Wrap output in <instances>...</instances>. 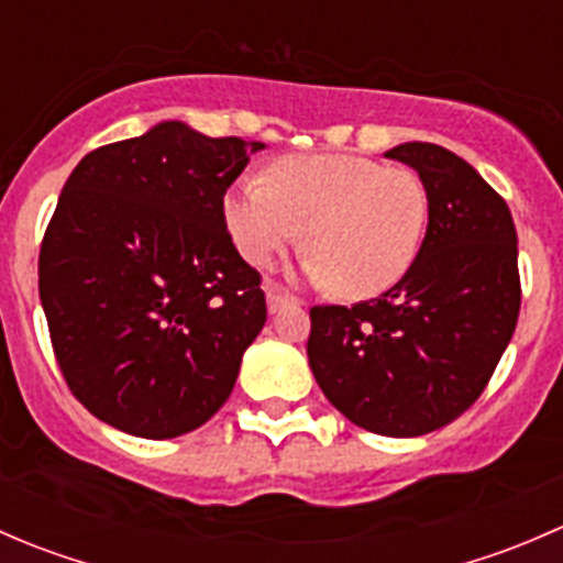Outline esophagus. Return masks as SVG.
Returning <instances> with one entry per match:
<instances>
[{
	"label": "esophagus",
	"mask_w": 563,
	"mask_h": 563,
	"mask_svg": "<svg viewBox=\"0 0 563 563\" xmlns=\"http://www.w3.org/2000/svg\"><path fill=\"white\" fill-rule=\"evenodd\" d=\"M291 302L294 299H288L286 294L277 291L275 286H266V308H269V313H280V310Z\"/></svg>",
	"instance_id": "1"
}]
</instances>
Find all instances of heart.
Segmentation results:
<instances>
[{
    "instance_id": "b5f03b06",
    "label": "heart",
    "mask_w": 563,
    "mask_h": 563,
    "mask_svg": "<svg viewBox=\"0 0 563 563\" xmlns=\"http://www.w3.org/2000/svg\"><path fill=\"white\" fill-rule=\"evenodd\" d=\"M225 225L247 264L266 269L302 245L305 277L371 299L408 275L428 231V190L411 168L356 155H291L225 196Z\"/></svg>"
}]
</instances>
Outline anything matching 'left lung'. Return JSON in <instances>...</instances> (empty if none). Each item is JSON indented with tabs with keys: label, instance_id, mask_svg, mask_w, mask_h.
<instances>
[{
	"label": "left lung",
	"instance_id": "8db88e82",
	"mask_svg": "<svg viewBox=\"0 0 563 563\" xmlns=\"http://www.w3.org/2000/svg\"><path fill=\"white\" fill-rule=\"evenodd\" d=\"M428 190V231L397 286L354 308L310 310L308 360L327 400L391 439L433 433L490 382L520 313L518 234L507 201L439 144L387 152Z\"/></svg>",
	"mask_w": 563,
	"mask_h": 563
}]
</instances>
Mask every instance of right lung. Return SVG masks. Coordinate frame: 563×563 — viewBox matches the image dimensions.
Listing matches in <instances>:
<instances>
[{
    "label": "right lung",
    "mask_w": 563,
    "mask_h": 563,
    "mask_svg": "<svg viewBox=\"0 0 563 563\" xmlns=\"http://www.w3.org/2000/svg\"><path fill=\"white\" fill-rule=\"evenodd\" d=\"M261 141L155 124L89 152L40 247V302L67 387L139 439H176L229 400L266 321L223 196Z\"/></svg>",
    "instance_id": "1"
}]
</instances>
